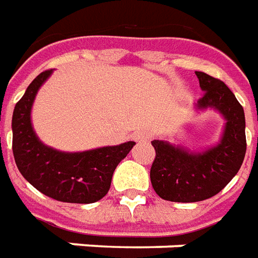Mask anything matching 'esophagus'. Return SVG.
Returning a JSON list of instances; mask_svg holds the SVG:
<instances>
[{
    "label": "esophagus",
    "mask_w": 258,
    "mask_h": 258,
    "mask_svg": "<svg viewBox=\"0 0 258 258\" xmlns=\"http://www.w3.org/2000/svg\"><path fill=\"white\" fill-rule=\"evenodd\" d=\"M149 137H151V134L146 130H138L133 134V140L137 141V142H141V141L149 140Z\"/></svg>",
    "instance_id": "esophagus-1"
}]
</instances>
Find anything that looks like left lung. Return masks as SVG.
I'll return each mask as SVG.
<instances>
[{
    "label": "left lung",
    "mask_w": 258,
    "mask_h": 258,
    "mask_svg": "<svg viewBox=\"0 0 258 258\" xmlns=\"http://www.w3.org/2000/svg\"><path fill=\"white\" fill-rule=\"evenodd\" d=\"M195 73L203 91L196 107L214 109L227 123L220 142L202 152H190L167 141H152L156 151L151 167L152 186L162 199L179 203L209 199L224 189L239 171L246 153L242 105L221 80L203 72Z\"/></svg>",
    "instance_id": "obj_1"
}]
</instances>
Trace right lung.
<instances>
[{"instance_id": "right-lung-1", "label": "right lung", "mask_w": 258, "mask_h": 258, "mask_svg": "<svg viewBox=\"0 0 258 258\" xmlns=\"http://www.w3.org/2000/svg\"><path fill=\"white\" fill-rule=\"evenodd\" d=\"M51 74L52 69L38 74L15 106V162L25 179L41 194L66 203H94L107 194L114 170L135 142L73 153L44 145L33 130L30 114L37 92Z\"/></svg>"}]
</instances>
